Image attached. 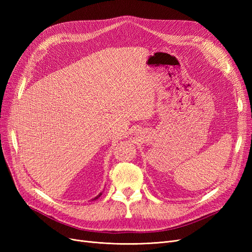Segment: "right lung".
<instances>
[{
  "instance_id": "1",
  "label": "right lung",
  "mask_w": 252,
  "mask_h": 252,
  "mask_svg": "<svg viewBox=\"0 0 252 252\" xmlns=\"http://www.w3.org/2000/svg\"><path fill=\"white\" fill-rule=\"evenodd\" d=\"M101 195H102V192H101V193H98V194H97V195H96V196H95V197H94V199H93V200H91V201H94V200H96V199H98V197H100V196H101Z\"/></svg>"
}]
</instances>
